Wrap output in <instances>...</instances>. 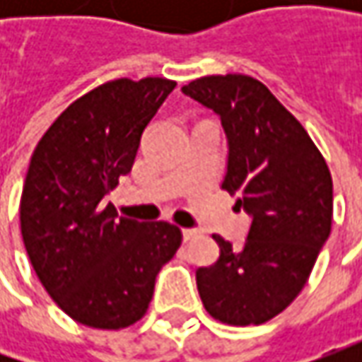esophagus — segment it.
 Returning <instances> with one entry per match:
<instances>
[{
  "instance_id": "obj_1",
  "label": "esophagus",
  "mask_w": 362,
  "mask_h": 362,
  "mask_svg": "<svg viewBox=\"0 0 362 362\" xmlns=\"http://www.w3.org/2000/svg\"><path fill=\"white\" fill-rule=\"evenodd\" d=\"M197 235H199V230H195V228H185V230H183V240H185V242L197 238Z\"/></svg>"
}]
</instances>
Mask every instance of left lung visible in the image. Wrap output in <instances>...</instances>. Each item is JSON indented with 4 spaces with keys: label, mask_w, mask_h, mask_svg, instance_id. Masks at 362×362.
Wrapping results in <instances>:
<instances>
[{
    "label": "left lung",
    "mask_w": 362,
    "mask_h": 362,
    "mask_svg": "<svg viewBox=\"0 0 362 362\" xmlns=\"http://www.w3.org/2000/svg\"><path fill=\"white\" fill-rule=\"evenodd\" d=\"M181 92L221 120V187L250 216L242 247L214 235L219 257L195 272L199 296L219 322L262 325L298 296L330 235V171L304 127L256 78L203 76Z\"/></svg>",
    "instance_id": "1"
}]
</instances>
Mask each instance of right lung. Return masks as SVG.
Returning <instances> with one entry per match:
<instances>
[{"label": "right lung", "mask_w": 362, "mask_h": 362, "mask_svg": "<svg viewBox=\"0 0 362 362\" xmlns=\"http://www.w3.org/2000/svg\"><path fill=\"white\" fill-rule=\"evenodd\" d=\"M175 86L167 78L106 82L68 106L32 155L23 245L46 292L80 325L117 330L141 320L160 266L181 245L177 226L119 217L106 203Z\"/></svg>", "instance_id": "right-lung-1"}]
</instances>
